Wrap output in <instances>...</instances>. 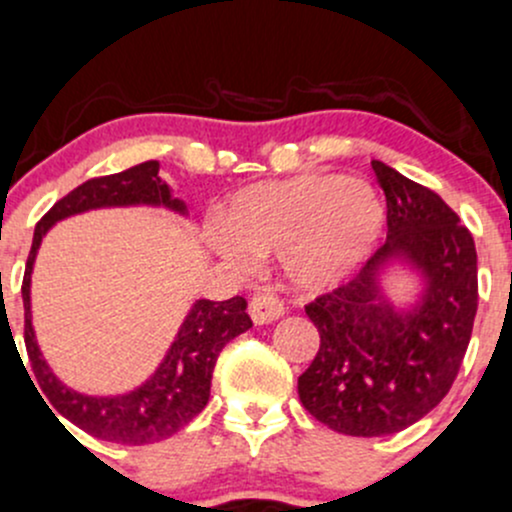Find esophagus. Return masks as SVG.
<instances>
[{
	"mask_svg": "<svg viewBox=\"0 0 512 512\" xmlns=\"http://www.w3.org/2000/svg\"><path fill=\"white\" fill-rule=\"evenodd\" d=\"M284 316V304L274 294H257L250 301V319L257 326L272 324V321L282 319Z\"/></svg>",
	"mask_w": 512,
	"mask_h": 512,
	"instance_id": "1",
	"label": "esophagus"
}]
</instances>
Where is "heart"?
Instances as JSON below:
<instances>
[{"mask_svg":"<svg viewBox=\"0 0 512 512\" xmlns=\"http://www.w3.org/2000/svg\"><path fill=\"white\" fill-rule=\"evenodd\" d=\"M385 218L383 196L365 179L299 174L235 193L211 242L235 267H250L252 255H279L292 284L319 292L370 260Z\"/></svg>","mask_w":512,"mask_h":512,"instance_id":"obj_1","label":"heart"}]
</instances>
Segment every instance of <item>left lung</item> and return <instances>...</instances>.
Here are the masks:
<instances>
[{"mask_svg": "<svg viewBox=\"0 0 512 512\" xmlns=\"http://www.w3.org/2000/svg\"><path fill=\"white\" fill-rule=\"evenodd\" d=\"M387 240L351 282L306 306L321 346L299 375L311 417L348 437H385L432 412L454 385L478 309L476 245L459 215L383 161ZM395 264L418 274L410 307L386 297Z\"/></svg>", "mask_w": 512, "mask_h": 512, "instance_id": "left-lung-1", "label": "left lung"}]
</instances>
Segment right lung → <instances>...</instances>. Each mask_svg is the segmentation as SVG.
Returning a JSON list of instances; mask_svg holds the SVG:
<instances>
[{
  "mask_svg": "<svg viewBox=\"0 0 512 512\" xmlns=\"http://www.w3.org/2000/svg\"><path fill=\"white\" fill-rule=\"evenodd\" d=\"M127 206L169 208L179 215H188L186 203L181 198H174L169 184L159 176V161H144V164L120 171V174L85 181L73 188L68 196H63L36 223L34 242H31L29 260H26L24 284H21V299H24L26 353H29L36 380L53 410L102 441L139 446L171 437L208 405L215 360L235 336L252 326V321L245 311L247 301L242 297L228 301L198 299L186 314L184 324L159 368L139 387L125 395L100 397L83 395V392H75L73 387L63 385L43 360L34 326H31V272H34L36 252H39L43 235L58 220L95 211V208Z\"/></svg>",
  "mask_w": 512,
  "mask_h": 512,
  "instance_id": "right-lung-1",
  "label": "right lung"
}]
</instances>
